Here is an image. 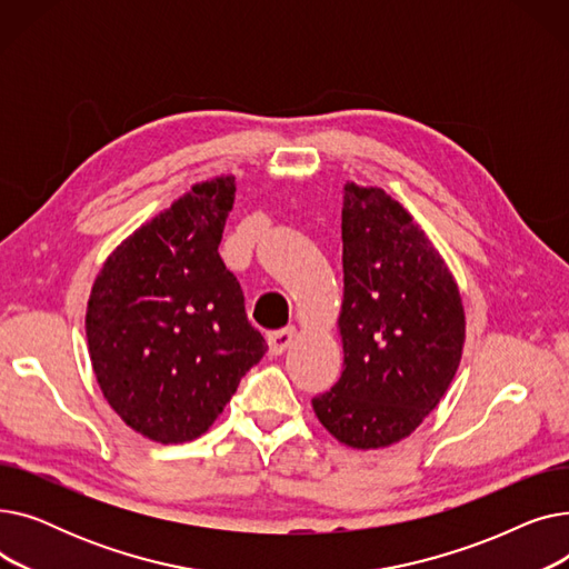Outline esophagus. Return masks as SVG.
Segmentation results:
<instances>
[{
    "mask_svg": "<svg viewBox=\"0 0 569 569\" xmlns=\"http://www.w3.org/2000/svg\"><path fill=\"white\" fill-rule=\"evenodd\" d=\"M295 337H297V330H295V327H283V330L269 332V335H267L269 352H272V355H281V352L292 343V339H295Z\"/></svg>",
    "mask_w": 569,
    "mask_h": 569,
    "instance_id": "34e87169",
    "label": "esophagus"
}]
</instances>
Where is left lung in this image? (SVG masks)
<instances>
[{"label": "left lung", "instance_id": "8db88e82", "mask_svg": "<svg viewBox=\"0 0 569 569\" xmlns=\"http://www.w3.org/2000/svg\"><path fill=\"white\" fill-rule=\"evenodd\" d=\"M343 373L313 412L355 450L390 447L425 422L463 352L459 286L425 230L378 187H343Z\"/></svg>", "mask_w": 569, "mask_h": 569}]
</instances>
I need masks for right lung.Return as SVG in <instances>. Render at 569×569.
<instances>
[{
    "label": "right lung",
    "mask_w": 569,
    "mask_h": 569,
    "mask_svg": "<svg viewBox=\"0 0 569 569\" xmlns=\"http://www.w3.org/2000/svg\"><path fill=\"white\" fill-rule=\"evenodd\" d=\"M234 177L193 184L119 244L92 286L84 332L110 408L144 438L202 436L267 350L219 244Z\"/></svg>",
    "instance_id": "1"
}]
</instances>
